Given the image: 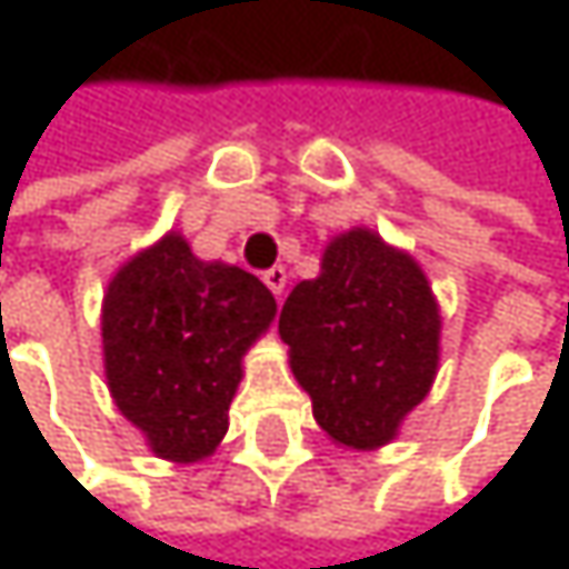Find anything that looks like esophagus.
<instances>
[{
	"label": "esophagus",
	"instance_id": "esophagus-1",
	"mask_svg": "<svg viewBox=\"0 0 569 569\" xmlns=\"http://www.w3.org/2000/svg\"><path fill=\"white\" fill-rule=\"evenodd\" d=\"M286 280H289V277H286L283 267H273V270H267V273H263V283L270 286V292H273V296H283Z\"/></svg>",
	"mask_w": 569,
	"mask_h": 569
}]
</instances>
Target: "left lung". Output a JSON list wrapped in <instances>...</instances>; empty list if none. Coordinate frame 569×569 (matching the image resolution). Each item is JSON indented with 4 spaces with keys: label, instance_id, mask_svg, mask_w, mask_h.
Segmentation results:
<instances>
[{
    "label": "left lung",
    "instance_id": "left-lung-1",
    "mask_svg": "<svg viewBox=\"0 0 569 569\" xmlns=\"http://www.w3.org/2000/svg\"><path fill=\"white\" fill-rule=\"evenodd\" d=\"M280 336L319 428L372 451L398 435L438 372L441 312L421 267L379 233H339L316 280L286 296Z\"/></svg>",
    "mask_w": 569,
    "mask_h": 569
}]
</instances>
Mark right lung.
<instances>
[{
	"mask_svg": "<svg viewBox=\"0 0 569 569\" xmlns=\"http://www.w3.org/2000/svg\"><path fill=\"white\" fill-rule=\"evenodd\" d=\"M273 316L277 299L253 273L197 260L180 233L111 277L101 306L108 389L158 458L190 465L213 455L243 356Z\"/></svg>",
	"mask_w": 569,
	"mask_h": 569,
	"instance_id": "add662e5",
	"label": "right lung"
}]
</instances>
